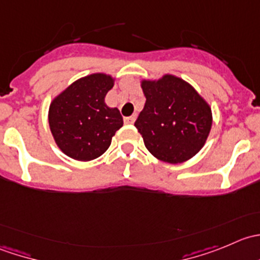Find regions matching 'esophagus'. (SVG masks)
Instances as JSON below:
<instances>
[{"instance_id":"34e87169","label":"esophagus","mask_w":260,"mask_h":260,"mask_svg":"<svg viewBox=\"0 0 260 260\" xmlns=\"http://www.w3.org/2000/svg\"><path fill=\"white\" fill-rule=\"evenodd\" d=\"M135 120H136L135 115H131V117H125L124 118L125 124H132V123H135Z\"/></svg>"}]
</instances>
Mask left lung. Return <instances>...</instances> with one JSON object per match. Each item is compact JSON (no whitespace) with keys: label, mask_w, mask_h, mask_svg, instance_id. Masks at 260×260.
I'll return each instance as SVG.
<instances>
[{"label":"left lung","mask_w":260,"mask_h":260,"mask_svg":"<svg viewBox=\"0 0 260 260\" xmlns=\"http://www.w3.org/2000/svg\"><path fill=\"white\" fill-rule=\"evenodd\" d=\"M146 104L135 125L156 158L181 164L195 156L210 133L211 108L187 81L166 74L141 83Z\"/></svg>","instance_id":"8db88e82"}]
</instances>
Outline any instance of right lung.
<instances>
[{
    "label": "right lung",
    "mask_w": 260,
    "mask_h": 260,
    "mask_svg": "<svg viewBox=\"0 0 260 260\" xmlns=\"http://www.w3.org/2000/svg\"><path fill=\"white\" fill-rule=\"evenodd\" d=\"M113 85L111 75L95 73L74 81L52 99L50 131L67 156L91 161L109 148L112 137L123 125L119 111L104 102Z\"/></svg>",
    "instance_id": "1"
}]
</instances>
